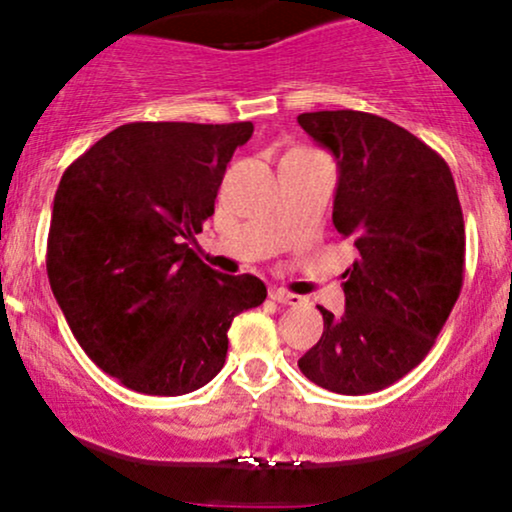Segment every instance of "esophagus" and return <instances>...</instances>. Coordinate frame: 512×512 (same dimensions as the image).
Returning <instances> with one entry per match:
<instances>
[{
  "mask_svg": "<svg viewBox=\"0 0 512 512\" xmlns=\"http://www.w3.org/2000/svg\"><path fill=\"white\" fill-rule=\"evenodd\" d=\"M269 298H272V301H276V303H281V305H301L303 303L301 296H296V293L284 291V289H274L272 293H269Z\"/></svg>",
  "mask_w": 512,
  "mask_h": 512,
  "instance_id": "obj_1",
  "label": "esophagus"
}]
</instances>
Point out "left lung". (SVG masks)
<instances>
[{
	"label": "left lung",
	"instance_id": "left-lung-1",
	"mask_svg": "<svg viewBox=\"0 0 512 512\" xmlns=\"http://www.w3.org/2000/svg\"><path fill=\"white\" fill-rule=\"evenodd\" d=\"M298 125L337 156L332 221L358 250L344 315L320 305L325 330L298 368L337 395H368L424 361L460 298V199L445 158L385 117L320 110Z\"/></svg>",
	"mask_w": 512,
	"mask_h": 512
}]
</instances>
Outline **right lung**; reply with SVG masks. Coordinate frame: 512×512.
Here are the masks:
<instances>
[{
    "label": "right lung",
    "mask_w": 512,
    "mask_h": 512,
    "mask_svg": "<svg viewBox=\"0 0 512 512\" xmlns=\"http://www.w3.org/2000/svg\"><path fill=\"white\" fill-rule=\"evenodd\" d=\"M252 129L129 122L64 170L45 255L52 293L88 358L129 390L207 385L233 317L267 298L257 276L214 272L187 245Z\"/></svg>",
    "instance_id": "right-lung-1"
}]
</instances>
